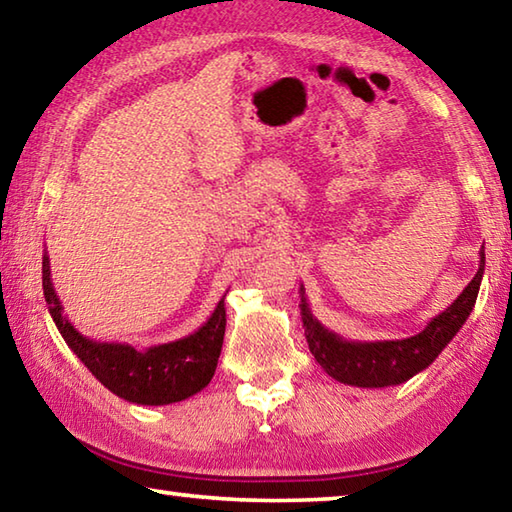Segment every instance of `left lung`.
Instances as JSON below:
<instances>
[{"instance_id":"1","label":"left lung","mask_w":512,"mask_h":512,"mask_svg":"<svg viewBox=\"0 0 512 512\" xmlns=\"http://www.w3.org/2000/svg\"><path fill=\"white\" fill-rule=\"evenodd\" d=\"M479 271L472 282L463 289L452 305L431 318L420 334L397 341H348L343 336L329 332L320 320L311 314L305 296V287L300 284V316L309 352L320 363L329 377L348 386L359 388H386L397 386L429 368L447 343L465 325L467 316L479 296V287L485 271V253L481 248Z\"/></svg>"}]
</instances>
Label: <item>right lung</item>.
<instances>
[{"mask_svg":"<svg viewBox=\"0 0 512 512\" xmlns=\"http://www.w3.org/2000/svg\"><path fill=\"white\" fill-rule=\"evenodd\" d=\"M42 291H45L49 314L69 350L121 400L144 406L183 402L201 393L212 381L225 334V296L194 334L137 350L128 343L94 341L69 323L51 284L47 250L42 255Z\"/></svg>","mask_w":512,"mask_h":512,"instance_id":"obj_1","label":"right lung"}]
</instances>
